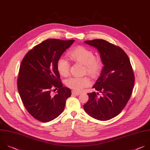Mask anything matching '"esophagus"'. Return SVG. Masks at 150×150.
Listing matches in <instances>:
<instances>
[{
	"mask_svg": "<svg viewBox=\"0 0 150 150\" xmlns=\"http://www.w3.org/2000/svg\"><path fill=\"white\" fill-rule=\"evenodd\" d=\"M72 94L75 95H79L81 94V93L80 92H75V91H72Z\"/></svg>",
	"mask_w": 150,
	"mask_h": 150,
	"instance_id": "34e87169",
	"label": "esophagus"
}]
</instances>
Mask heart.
Returning <instances> with one entry per match:
<instances>
[{"label":"heart","mask_w":150,"mask_h":150,"mask_svg":"<svg viewBox=\"0 0 150 150\" xmlns=\"http://www.w3.org/2000/svg\"><path fill=\"white\" fill-rule=\"evenodd\" d=\"M68 57L72 61L85 66V71L92 77H95L100 72L102 64L99 59L95 58L93 52L86 47L78 46L71 50ZM59 74L62 76H67L69 73L70 64L63 58H60L57 64ZM91 81L88 77H74L66 81V85L75 91H81L89 86Z\"/></svg>","instance_id":"obj_1"}]
</instances>
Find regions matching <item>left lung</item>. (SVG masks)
Returning <instances> with one entry per match:
<instances>
[{
	"label": "left lung",
	"instance_id": "left-lung-1",
	"mask_svg": "<svg viewBox=\"0 0 150 150\" xmlns=\"http://www.w3.org/2000/svg\"><path fill=\"white\" fill-rule=\"evenodd\" d=\"M84 43L98 50L104 67L93 86L98 92L88 93L89 100L83 109L96 120H109L122 111L131 96L135 78L130 61L121 47L105 40ZM99 93L101 97L97 95Z\"/></svg>",
	"mask_w": 150,
	"mask_h": 150
}]
</instances>
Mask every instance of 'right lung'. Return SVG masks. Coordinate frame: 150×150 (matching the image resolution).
<instances>
[{"mask_svg": "<svg viewBox=\"0 0 150 150\" xmlns=\"http://www.w3.org/2000/svg\"><path fill=\"white\" fill-rule=\"evenodd\" d=\"M74 41L45 40L29 51L21 62L17 83L21 98L28 112L42 122L57 118L71 95L70 89L61 82L57 64ZM52 87L59 88L54 96Z\"/></svg>", "mask_w": 150, "mask_h": 150, "instance_id": "1", "label": "right lung"}]
</instances>
